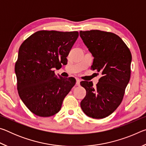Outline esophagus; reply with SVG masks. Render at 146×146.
I'll use <instances>...</instances> for the list:
<instances>
[{
  "label": "esophagus",
  "instance_id": "esophagus-1",
  "mask_svg": "<svg viewBox=\"0 0 146 146\" xmlns=\"http://www.w3.org/2000/svg\"><path fill=\"white\" fill-rule=\"evenodd\" d=\"M80 80H79L78 78H76V85L79 86H80Z\"/></svg>",
  "mask_w": 146,
  "mask_h": 146
}]
</instances>
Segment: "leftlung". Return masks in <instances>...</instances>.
I'll return each instance as SVG.
<instances>
[{
	"instance_id": "left-lung-1",
	"label": "left lung",
	"mask_w": 146,
	"mask_h": 146,
	"mask_svg": "<svg viewBox=\"0 0 146 146\" xmlns=\"http://www.w3.org/2000/svg\"><path fill=\"white\" fill-rule=\"evenodd\" d=\"M83 42L94 57L91 70L102 77L95 88L92 82L82 81L86 95L81 101L83 112L93 118H104L116 110L129 82L132 56L120 37L100 30L80 31Z\"/></svg>"
}]
</instances>
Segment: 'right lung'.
I'll return each mask as SVG.
<instances>
[{"label": "right lung", "mask_w": 146, "mask_h": 146, "mask_svg": "<svg viewBox=\"0 0 146 146\" xmlns=\"http://www.w3.org/2000/svg\"><path fill=\"white\" fill-rule=\"evenodd\" d=\"M78 32L38 31L21 44L15 66L17 90L35 115L48 117L60 110L64 98L75 84L73 77L56 75L65 64Z\"/></svg>", "instance_id": "add662e5"}]
</instances>
